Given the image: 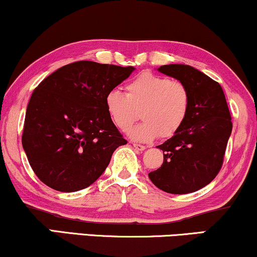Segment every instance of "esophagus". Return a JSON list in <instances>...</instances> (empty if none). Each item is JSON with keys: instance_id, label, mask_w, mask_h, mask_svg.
I'll use <instances>...</instances> for the list:
<instances>
[{"instance_id": "obj_1", "label": "esophagus", "mask_w": 257, "mask_h": 257, "mask_svg": "<svg viewBox=\"0 0 257 257\" xmlns=\"http://www.w3.org/2000/svg\"><path fill=\"white\" fill-rule=\"evenodd\" d=\"M133 148H135L137 151H144V150L146 149V146L141 145V144H133Z\"/></svg>"}]
</instances>
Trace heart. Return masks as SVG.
Listing matches in <instances>:
<instances>
[{
  "label": "heart",
  "instance_id": "heart-1",
  "mask_svg": "<svg viewBox=\"0 0 257 257\" xmlns=\"http://www.w3.org/2000/svg\"><path fill=\"white\" fill-rule=\"evenodd\" d=\"M106 108L116 127L127 130L139 116L142 122L128 130L137 142L171 137L182 127L190 108L189 89L166 76L144 72L126 86V94L113 89L106 95Z\"/></svg>",
  "mask_w": 257,
  "mask_h": 257
}]
</instances>
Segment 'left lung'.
I'll return each mask as SVG.
<instances>
[{
	"label": "left lung",
	"mask_w": 257,
	"mask_h": 257,
	"mask_svg": "<svg viewBox=\"0 0 257 257\" xmlns=\"http://www.w3.org/2000/svg\"><path fill=\"white\" fill-rule=\"evenodd\" d=\"M158 71L189 89L190 108L184 124L157 148L164 155L151 182L169 194L183 195L204 188L222 168L232 122L218 82L189 65H165Z\"/></svg>",
	"instance_id": "obj_1"
}]
</instances>
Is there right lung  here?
<instances>
[{"mask_svg":"<svg viewBox=\"0 0 257 257\" xmlns=\"http://www.w3.org/2000/svg\"><path fill=\"white\" fill-rule=\"evenodd\" d=\"M135 67L78 61L52 73L27 106L22 146L49 188L74 192L93 184L114 150L127 144L106 108V95Z\"/></svg>","mask_w":257,"mask_h":257,"instance_id":"obj_1","label":"right lung"}]
</instances>
